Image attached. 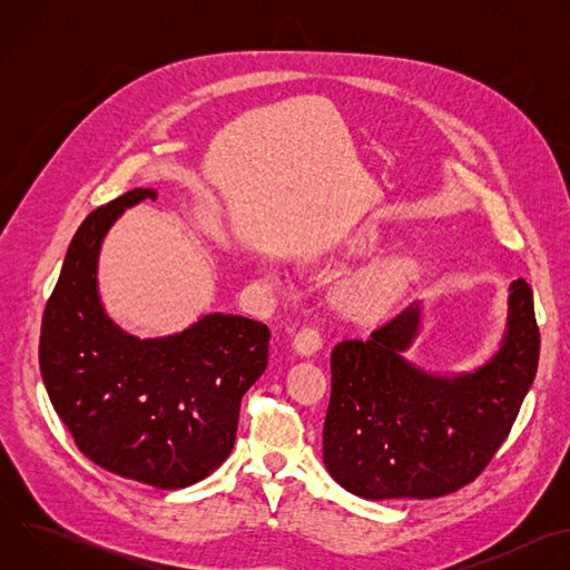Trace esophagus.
<instances>
[{"label":"esophagus","instance_id":"esophagus-1","mask_svg":"<svg viewBox=\"0 0 570 570\" xmlns=\"http://www.w3.org/2000/svg\"><path fill=\"white\" fill-rule=\"evenodd\" d=\"M320 347H322V338H320V334H317L315 330H302V332L295 336V341H293V350H295V354L302 356V358L313 356Z\"/></svg>","mask_w":570,"mask_h":570}]
</instances>
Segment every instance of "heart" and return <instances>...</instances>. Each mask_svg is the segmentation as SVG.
Here are the masks:
<instances>
[{
	"instance_id": "heart-1",
	"label": "heart",
	"mask_w": 570,
	"mask_h": 570,
	"mask_svg": "<svg viewBox=\"0 0 570 570\" xmlns=\"http://www.w3.org/2000/svg\"><path fill=\"white\" fill-rule=\"evenodd\" d=\"M392 275H394L392 264L372 266L370 271H363L343 282L341 299L354 308H370L387 291Z\"/></svg>"
}]
</instances>
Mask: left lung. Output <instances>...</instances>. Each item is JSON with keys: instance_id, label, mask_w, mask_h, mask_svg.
Segmentation results:
<instances>
[{"instance_id": "1", "label": "left lung", "mask_w": 570, "mask_h": 570, "mask_svg": "<svg viewBox=\"0 0 570 570\" xmlns=\"http://www.w3.org/2000/svg\"><path fill=\"white\" fill-rule=\"evenodd\" d=\"M415 299L367 341L332 352V401L322 460L332 478L367 501L435 499L471 482L508 438L539 363L532 288L510 284L499 347L462 372L405 358L422 332Z\"/></svg>"}]
</instances>
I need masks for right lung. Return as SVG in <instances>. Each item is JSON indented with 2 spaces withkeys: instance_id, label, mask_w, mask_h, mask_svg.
Instances as JSON below:
<instances>
[{
  "instance_id": "add662e5",
  "label": "right lung",
  "mask_w": 570,
  "mask_h": 570,
  "mask_svg": "<svg viewBox=\"0 0 570 570\" xmlns=\"http://www.w3.org/2000/svg\"><path fill=\"white\" fill-rule=\"evenodd\" d=\"M144 200L157 191L132 189L76 229L45 308L40 372L80 453L157 490H183L232 453L240 396L268 365L271 332L232 313H203L155 338L119 327L99 293V257L112 225Z\"/></svg>"
}]
</instances>
